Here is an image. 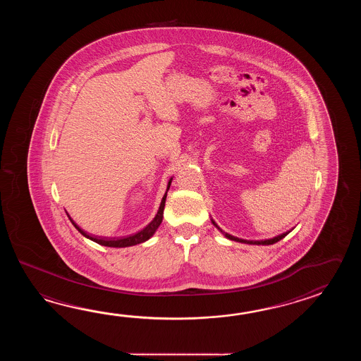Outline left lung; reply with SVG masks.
I'll use <instances>...</instances> for the list:
<instances>
[{
    "mask_svg": "<svg viewBox=\"0 0 361 361\" xmlns=\"http://www.w3.org/2000/svg\"><path fill=\"white\" fill-rule=\"evenodd\" d=\"M213 222V224H214L215 227L218 228V230H221L218 226H216V223L214 222V221H212ZM221 232L222 233H224L226 235V238H230V240H233V241H238V243H245V244H252V245H271V244H275V243H277V241H280L281 238H284L286 235H288V232L286 233H283V235H280V236H276V238H269V240H262V241H250V240H243V238H235V236H232V235H228V233H226V232H223L222 230H221Z\"/></svg>",
    "mask_w": 361,
    "mask_h": 361,
    "instance_id": "1",
    "label": "left lung"
}]
</instances>
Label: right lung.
Instances as JSON below:
<instances>
[{"label": "right lung", "mask_w": 361, "mask_h": 361, "mask_svg": "<svg viewBox=\"0 0 361 361\" xmlns=\"http://www.w3.org/2000/svg\"><path fill=\"white\" fill-rule=\"evenodd\" d=\"M170 183H171V179H170L169 184H168V190H169ZM166 193H168V192H166ZM166 193H165V196L162 197L161 205H160V209H159L157 214L154 216V221L149 223L145 230L140 231V232L135 233V235L128 236V238H106L92 236V235H89L87 232H85L84 230H81L71 218H69V219H71L72 224L76 227L81 235H84L85 238H90L92 241H95V243L99 244V245L111 246V247H126V246L137 245V244H140V243H145L146 240L151 238V236L154 235V231L157 230L159 226L161 224L164 207H165V200H166Z\"/></svg>", "instance_id": "1"}]
</instances>
